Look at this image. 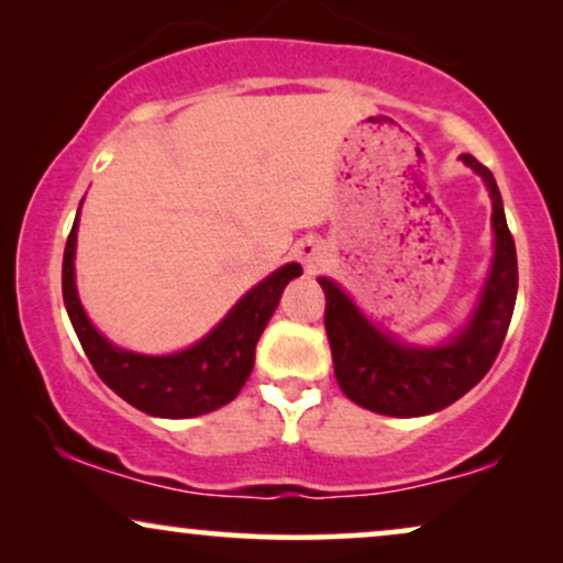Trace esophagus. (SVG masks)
Wrapping results in <instances>:
<instances>
[{"label": "esophagus", "mask_w": 563, "mask_h": 563, "mask_svg": "<svg viewBox=\"0 0 563 563\" xmlns=\"http://www.w3.org/2000/svg\"><path fill=\"white\" fill-rule=\"evenodd\" d=\"M297 255L305 264V268L312 272V268H318L320 261H323V245H320L318 240H305V243L297 245Z\"/></svg>", "instance_id": "obj_1"}]
</instances>
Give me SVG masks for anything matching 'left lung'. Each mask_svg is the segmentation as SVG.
<instances>
[{"label": "left lung", "mask_w": 563, "mask_h": 563, "mask_svg": "<svg viewBox=\"0 0 563 563\" xmlns=\"http://www.w3.org/2000/svg\"><path fill=\"white\" fill-rule=\"evenodd\" d=\"M492 194L494 264L471 323L450 344L413 349L393 341L369 323L331 279L320 276L325 291V333L341 390L356 406L385 416L434 413L463 398L492 369L515 312L517 251L507 228L501 194L492 170L473 155H463Z\"/></svg>", "instance_id": "obj_1"}]
</instances>
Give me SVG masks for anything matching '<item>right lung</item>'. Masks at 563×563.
<instances>
[{"mask_svg":"<svg viewBox=\"0 0 563 563\" xmlns=\"http://www.w3.org/2000/svg\"><path fill=\"white\" fill-rule=\"evenodd\" d=\"M77 222L79 214L64 247L62 291L79 344L98 377L126 404L150 416H163V419H188V416L209 413L230 404L251 377L255 344L272 320L284 287L297 279L302 268L287 264L274 272L258 287L247 291L214 331L186 352L170 356L131 354L108 344L79 305L75 287Z\"/></svg>","mask_w":563,"mask_h":563,"instance_id":"1","label":"right lung"}]
</instances>
